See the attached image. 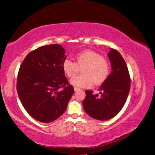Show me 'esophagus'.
<instances>
[{"label": "esophagus", "instance_id": "1", "mask_svg": "<svg viewBox=\"0 0 155 155\" xmlns=\"http://www.w3.org/2000/svg\"><path fill=\"white\" fill-rule=\"evenodd\" d=\"M74 91H75V92L78 91L79 90V88L78 87H74Z\"/></svg>", "mask_w": 155, "mask_h": 155}]
</instances>
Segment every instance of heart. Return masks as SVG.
<instances>
[{
    "label": "heart",
    "instance_id": "obj_1",
    "mask_svg": "<svg viewBox=\"0 0 155 155\" xmlns=\"http://www.w3.org/2000/svg\"><path fill=\"white\" fill-rule=\"evenodd\" d=\"M76 62L70 59H65L62 67L65 74L69 78H73L83 66V74L73 78L71 83L79 87H89L94 83L100 85L107 79L109 75V64L101 55L91 50H87L78 53Z\"/></svg>",
    "mask_w": 155,
    "mask_h": 155
}]
</instances>
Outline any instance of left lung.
I'll return each instance as SVG.
<instances>
[{
    "instance_id": "1",
    "label": "left lung",
    "mask_w": 155,
    "mask_h": 155,
    "mask_svg": "<svg viewBox=\"0 0 155 155\" xmlns=\"http://www.w3.org/2000/svg\"><path fill=\"white\" fill-rule=\"evenodd\" d=\"M107 55L111 63L112 71L98 89L100 94L86 91V97L83 101L87 114L101 121L113 118L121 110L130 87L129 72L122 56L112 48Z\"/></svg>"
}]
</instances>
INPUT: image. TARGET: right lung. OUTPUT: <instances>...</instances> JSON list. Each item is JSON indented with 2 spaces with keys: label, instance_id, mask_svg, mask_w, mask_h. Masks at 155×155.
Wrapping results in <instances>:
<instances>
[{
  "label": "right lung",
  "instance_id": "right-lung-1",
  "mask_svg": "<svg viewBox=\"0 0 155 155\" xmlns=\"http://www.w3.org/2000/svg\"><path fill=\"white\" fill-rule=\"evenodd\" d=\"M65 59L63 46L53 44L31 51L21 64L18 97L28 113L41 122H51L61 116L74 94L62 67Z\"/></svg>",
  "mask_w": 155,
  "mask_h": 155
}]
</instances>
